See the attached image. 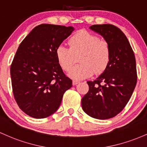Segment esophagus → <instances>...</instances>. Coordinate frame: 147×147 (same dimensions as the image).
Returning a JSON list of instances; mask_svg holds the SVG:
<instances>
[{
    "instance_id": "esophagus-1",
    "label": "esophagus",
    "mask_w": 147,
    "mask_h": 147,
    "mask_svg": "<svg viewBox=\"0 0 147 147\" xmlns=\"http://www.w3.org/2000/svg\"><path fill=\"white\" fill-rule=\"evenodd\" d=\"M78 82H79L78 80H73V82H72V84H73V85H77V84H78Z\"/></svg>"
}]
</instances>
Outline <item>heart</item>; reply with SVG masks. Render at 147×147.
<instances>
[{"label": "heart", "instance_id": "b5f03b06", "mask_svg": "<svg viewBox=\"0 0 147 147\" xmlns=\"http://www.w3.org/2000/svg\"><path fill=\"white\" fill-rule=\"evenodd\" d=\"M70 48L60 45L55 51L57 62L62 69L68 71L77 57L80 56V65L73 67L69 76L75 80L86 78L94 73L100 74L106 69L111 59V50L108 42L98 36L80 31L70 38Z\"/></svg>", "mask_w": 147, "mask_h": 147}]
</instances>
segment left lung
I'll return each instance as SVG.
<instances>
[{
    "instance_id": "left-lung-1",
    "label": "left lung",
    "mask_w": 147,
    "mask_h": 147,
    "mask_svg": "<svg viewBox=\"0 0 147 147\" xmlns=\"http://www.w3.org/2000/svg\"><path fill=\"white\" fill-rule=\"evenodd\" d=\"M90 29L109 44V65L93 81H87L89 91L82 97V108L87 115L98 119L114 117L131 98L137 83L136 61L128 39L111 24L93 25Z\"/></svg>"
}]
</instances>
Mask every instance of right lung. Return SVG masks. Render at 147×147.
Wrapping results in <instances>:
<instances>
[{
    "label": "right lung",
    "instance_id": "right-lung-1",
    "mask_svg": "<svg viewBox=\"0 0 147 147\" xmlns=\"http://www.w3.org/2000/svg\"><path fill=\"white\" fill-rule=\"evenodd\" d=\"M74 30L72 26L41 24L18 48L10 68L11 85L18 105L29 116L42 119L53 115L64 93L72 87L55 51Z\"/></svg>",
    "mask_w": 147,
    "mask_h": 147
}]
</instances>
